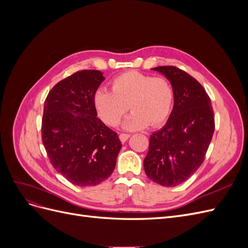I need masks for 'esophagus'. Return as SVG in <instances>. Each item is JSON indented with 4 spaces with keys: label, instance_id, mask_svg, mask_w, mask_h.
<instances>
[{
    "label": "esophagus",
    "instance_id": "34e87169",
    "mask_svg": "<svg viewBox=\"0 0 248 248\" xmlns=\"http://www.w3.org/2000/svg\"><path fill=\"white\" fill-rule=\"evenodd\" d=\"M129 134L128 133H121V134H120V136H119V139H120V140H121L122 142H125L127 140H128L129 139Z\"/></svg>",
    "mask_w": 248,
    "mask_h": 248
}]
</instances>
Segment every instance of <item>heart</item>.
<instances>
[{
	"instance_id": "1",
	"label": "heart",
	"mask_w": 248,
	"mask_h": 248,
	"mask_svg": "<svg viewBox=\"0 0 248 248\" xmlns=\"http://www.w3.org/2000/svg\"><path fill=\"white\" fill-rule=\"evenodd\" d=\"M172 104L174 89L167 78L138 71L120 74L111 80V91L99 89L94 95L97 114L108 126H116L128 108L132 110L123 123L128 130L161 125L170 115Z\"/></svg>"
}]
</instances>
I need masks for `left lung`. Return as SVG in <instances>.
I'll use <instances>...</instances> for the list:
<instances>
[{
    "label": "left lung",
    "mask_w": 248,
    "mask_h": 248,
    "mask_svg": "<svg viewBox=\"0 0 248 248\" xmlns=\"http://www.w3.org/2000/svg\"><path fill=\"white\" fill-rule=\"evenodd\" d=\"M174 89V108L167 124L150 137L144 169L153 182L174 187L189 179L204 162L214 132V112L205 89L175 66L152 68Z\"/></svg>",
    "instance_id": "1"
}]
</instances>
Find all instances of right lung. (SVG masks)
<instances>
[{
	"instance_id": "obj_1",
	"label": "right lung",
	"mask_w": 248,
	"mask_h": 248,
	"mask_svg": "<svg viewBox=\"0 0 248 248\" xmlns=\"http://www.w3.org/2000/svg\"><path fill=\"white\" fill-rule=\"evenodd\" d=\"M106 79L99 70H80L52 88L44 101L42 142L50 163L77 186H95L116 167L122 144L97 118L94 95Z\"/></svg>"
}]
</instances>
